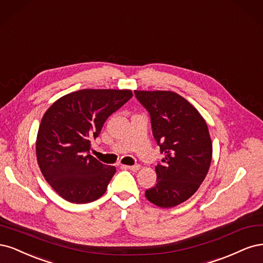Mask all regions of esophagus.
I'll list each match as a JSON object with an SVG mask.
<instances>
[{
    "label": "esophagus",
    "instance_id": "esophagus-1",
    "mask_svg": "<svg viewBox=\"0 0 263 263\" xmlns=\"http://www.w3.org/2000/svg\"><path fill=\"white\" fill-rule=\"evenodd\" d=\"M124 168H126V169H130V171H132V172H137V171H139L140 169V165H133V166H123Z\"/></svg>",
    "mask_w": 263,
    "mask_h": 263
}]
</instances>
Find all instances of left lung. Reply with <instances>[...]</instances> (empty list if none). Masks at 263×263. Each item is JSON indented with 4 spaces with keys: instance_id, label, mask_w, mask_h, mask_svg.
Instances as JSON below:
<instances>
[{
    "instance_id": "8db88e82",
    "label": "left lung",
    "mask_w": 263,
    "mask_h": 263,
    "mask_svg": "<svg viewBox=\"0 0 263 263\" xmlns=\"http://www.w3.org/2000/svg\"><path fill=\"white\" fill-rule=\"evenodd\" d=\"M151 116L154 139L165 157L155 167L157 183L145 191L159 208L188 200L204 180L212 159L205 120L188 100L174 91L134 90Z\"/></svg>"
}]
</instances>
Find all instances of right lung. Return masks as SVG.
Segmentation results:
<instances>
[{
    "instance_id": "obj_1",
    "label": "right lung",
    "mask_w": 263,
    "mask_h": 263,
    "mask_svg": "<svg viewBox=\"0 0 263 263\" xmlns=\"http://www.w3.org/2000/svg\"><path fill=\"white\" fill-rule=\"evenodd\" d=\"M133 96L129 89H81L58 99L42 117L36 155L54 191L71 203L99 199L116 173L89 154L110 115Z\"/></svg>"
}]
</instances>
